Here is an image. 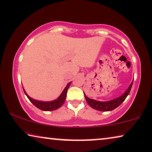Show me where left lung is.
Listing matches in <instances>:
<instances>
[{
  "label": "left lung",
  "mask_w": 152,
  "mask_h": 152,
  "mask_svg": "<svg viewBox=\"0 0 152 152\" xmlns=\"http://www.w3.org/2000/svg\"><path fill=\"white\" fill-rule=\"evenodd\" d=\"M132 84H133V81L131 83V84L129 85V86L128 88L127 89V91H125L121 96L118 98L114 99L113 100L108 101V102H99V101L92 99L88 97L85 94H84V96L87 103H88L90 106L92 107L93 109H95L96 110H99V111H103V112L111 111L119 106V105L124 102L127 95L129 94V92L131 91Z\"/></svg>",
  "instance_id": "1"
}]
</instances>
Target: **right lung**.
<instances>
[{"mask_svg":"<svg viewBox=\"0 0 152 152\" xmlns=\"http://www.w3.org/2000/svg\"><path fill=\"white\" fill-rule=\"evenodd\" d=\"M71 82L68 83L64 90L62 92H61L60 96H59L57 99L52 101V102H41V101L35 100L34 99L31 98L30 96L26 93V92L25 90H24V88L23 90L25 94L27 95V98L29 99L30 102L35 105V106L43 111H52V110H55L58 109L59 107H60L61 105H63V103H64L66 97L67 91L68 89H69L70 85H71Z\"/></svg>","mask_w":152,"mask_h":152,"instance_id":"right-lung-1","label":"right lung"}]
</instances>
